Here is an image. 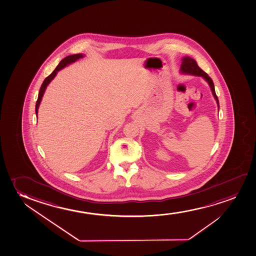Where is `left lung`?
Segmentation results:
<instances>
[{
	"instance_id": "left-lung-1",
	"label": "left lung",
	"mask_w": 256,
	"mask_h": 256,
	"mask_svg": "<svg viewBox=\"0 0 256 256\" xmlns=\"http://www.w3.org/2000/svg\"><path fill=\"white\" fill-rule=\"evenodd\" d=\"M182 60V62L180 65V73L182 74H190V76L202 77L203 79L206 80L208 84L210 85V90L212 91V96L216 99L217 106H218V110H219V100H218V97L216 96L214 85L212 79L208 76V74L205 73L200 68H199L194 59H192L190 56H184Z\"/></svg>"
}]
</instances>
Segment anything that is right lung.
<instances>
[{
  "label": "right lung",
  "instance_id": "right-lung-1",
  "mask_svg": "<svg viewBox=\"0 0 256 256\" xmlns=\"http://www.w3.org/2000/svg\"><path fill=\"white\" fill-rule=\"evenodd\" d=\"M84 56H85V54H71V56L65 57L64 59L60 60V64H58V66L56 68V70H54L53 72L51 73V74H50V76L46 77V79L44 80V82L42 84V86H40L39 94H38V99H37L36 104V116L37 114H38V108H39V106H40L42 99V97H44L45 90H46L48 85L51 82V80H53L54 78L56 77L57 73H58L60 70L64 68L65 66H68L70 64L76 62V60H79L80 58H83Z\"/></svg>",
  "mask_w": 256,
  "mask_h": 256
}]
</instances>
